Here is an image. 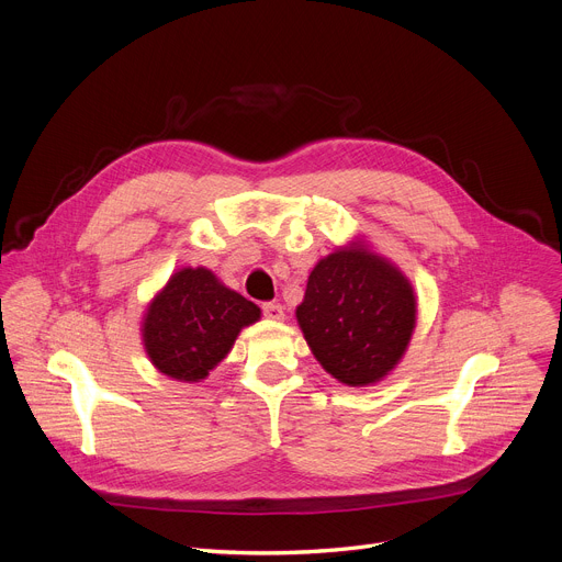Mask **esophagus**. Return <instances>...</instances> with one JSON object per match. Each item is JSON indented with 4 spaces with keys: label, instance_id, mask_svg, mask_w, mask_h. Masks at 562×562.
<instances>
[{
    "label": "esophagus",
    "instance_id": "34e87169",
    "mask_svg": "<svg viewBox=\"0 0 562 562\" xmlns=\"http://www.w3.org/2000/svg\"><path fill=\"white\" fill-rule=\"evenodd\" d=\"M262 312H265V318H269V321H276V323L284 321V310H282V304L267 302V304H262Z\"/></svg>",
    "mask_w": 562,
    "mask_h": 562
}]
</instances>
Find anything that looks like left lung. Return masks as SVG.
<instances>
[{
    "instance_id": "1",
    "label": "left lung",
    "mask_w": 562,
    "mask_h": 562,
    "mask_svg": "<svg viewBox=\"0 0 562 562\" xmlns=\"http://www.w3.org/2000/svg\"><path fill=\"white\" fill-rule=\"evenodd\" d=\"M316 361L349 387L383 381L417 327L415 289L361 237L318 260L295 307Z\"/></svg>"
}]
</instances>
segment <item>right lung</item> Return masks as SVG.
<instances>
[{
	"instance_id": "obj_1",
	"label": "right lung",
	"mask_w": 562,
	"mask_h": 562,
	"mask_svg": "<svg viewBox=\"0 0 562 562\" xmlns=\"http://www.w3.org/2000/svg\"><path fill=\"white\" fill-rule=\"evenodd\" d=\"M262 316L206 267H183L149 300L140 338L149 363L168 379L199 383L233 349L239 331Z\"/></svg>"
}]
</instances>
